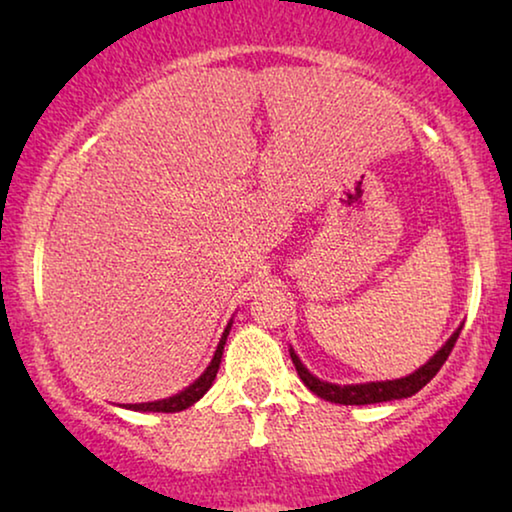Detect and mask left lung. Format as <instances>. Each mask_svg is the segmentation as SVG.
Listing matches in <instances>:
<instances>
[{"label":"left lung","mask_w":512,"mask_h":512,"mask_svg":"<svg viewBox=\"0 0 512 512\" xmlns=\"http://www.w3.org/2000/svg\"><path fill=\"white\" fill-rule=\"evenodd\" d=\"M459 333H461V326L452 333V338L447 340L445 345L440 347L429 361L424 363L422 368H417L415 373L408 375V377H401V380H387V382L345 384V387H340V384L324 382V380H319V377H314L310 370H307L303 363H300L296 352H293V349H289V352H291V361L298 370L300 380L305 382V387L310 389L312 394L324 398V401L340 403V405H370V403H387V401H398V398L415 396L419 389H424L426 384H429L433 377H436L438 370L443 368V363L447 361V356H450L454 342H457V338H459Z\"/></svg>","instance_id":"1"}]
</instances>
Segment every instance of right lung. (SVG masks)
Segmentation results:
<instances>
[{
    "instance_id": "right-lung-1",
    "label": "right lung",
    "mask_w": 512,
    "mask_h": 512,
    "mask_svg": "<svg viewBox=\"0 0 512 512\" xmlns=\"http://www.w3.org/2000/svg\"><path fill=\"white\" fill-rule=\"evenodd\" d=\"M230 333V324L226 326V331L221 335V342L219 347H216L214 352V359L209 363L205 373H202L198 380H195L191 387H186L184 391H179V394H174L170 398H163V401H151V403H128L123 405V408L128 410H137V412H181L186 408H191L195 401H200L202 396L207 394L209 387H212V382L216 380V373H219V366H221V356H223V345H226V338Z\"/></svg>"
}]
</instances>
